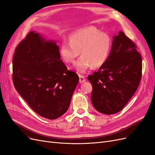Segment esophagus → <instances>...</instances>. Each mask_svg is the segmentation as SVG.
<instances>
[{"label":"esophagus","mask_w":155,"mask_h":155,"mask_svg":"<svg viewBox=\"0 0 155 155\" xmlns=\"http://www.w3.org/2000/svg\"><path fill=\"white\" fill-rule=\"evenodd\" d=\"M79 83H83V82L86 81V79H85V77L84 76L79 75Z\"/></svg>","instance_id":"34e87169"}]
</instances>
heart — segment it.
Segmentation results:
<instances>
[{
  "label": "heart",
  "instance_id": "obj_1",
  "mask_svg": "<svg viewBox=\"0 0 155 155\" xmlns=\"http://www.w3.org/2000/svg\"><path fill=\"white\" fill-rule=\"evenodd\" d=\"M68 43L63 42L60 47L59 54L66 64L75 63L76 70L84 73L92 67L99 68L108 59L111 49L110 36L94 26H87L74 31L68 37Z\"/></svg>",
  "mask_w": 155,
  "mask_h": 155
}]
</instances>
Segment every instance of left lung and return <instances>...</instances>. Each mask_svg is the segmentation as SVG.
<instances>
[{
    "mask_svg": "<svg viewBox=\"0 0 155 155\" xmlns=\"http://www.w3.org/2000/svg\"><path fill=\"white\" fill-rule=\"evenodd\" d=\"M142 57L137 45L123 32L115 36L108 59L88 76L93 88L91 100L101 113L120 111L134 95L142 79Z\"/></svg>",
    "mask_w": 155,
    "mask_h": 155,
    "instance_id": "obj_1",
    "label": "left lung"
}]
</instances>
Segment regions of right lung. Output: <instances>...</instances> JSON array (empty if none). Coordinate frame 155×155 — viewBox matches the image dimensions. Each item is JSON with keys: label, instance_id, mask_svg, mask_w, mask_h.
Segmentation results:
<instances>
[{"label": "right lung", "instance_id": "obj_1", "mask_svg": "<svg viewBox=\"0 0 155 155\" xmlns=\"http://www.w3.org/2000/svg\"><path fill=\"white\" fill-rule=\"evenodd\" d=\"M12 78L18 93L36 114L56 119L67 111L79 76L60 59L59 47L31 31L15 50Z\"/></svg>", "mask_w": 155, "mask_h": 155}]
</instances>
